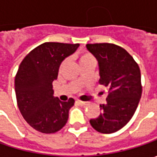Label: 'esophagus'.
<instances>
[{
	"mask_svg": "<svg viewBox=\"0 0 157 157\" xmlns=\"http://www.w3.org/2000/svg\"><path fill=\"white\" fill-rule=\"evenodd\" d=\"M76 102H77V103H78V105H88V102L87 101H81V100H77V101H76Z\"/></svg>",
	"mask_w": 157,
	"mask_h": 157,
	"instance_id": "esophagus-1",
	"label": "esophagus"
}]
</instances>
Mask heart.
I'll use <instances>...</instances> for the list:
<instances>
[{"mask_svg":"<svg viewBox=\"0 0 157 157\" xmlns=\"http://www.w3.org/2000/svg\"><path fill=\"white\" fill-rule=\"evenodd\" d=\"M90 60H94V57L90 54V53H87V52H85V53H82L81 55H80V57L78 58V62H79V64H81V63H85V62H87V61H90ZM66 63V61H63L62 64H61V66H63Z\"/></svg>","mask_w":157,"mask_h":157,"instance_id":"b5f03b06","label":"heart"}]
</instances>
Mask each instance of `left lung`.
<instances>
[{
	"label": "left lung",
	"instance_id": "1",
	"mask_svg": "<svg viewBox=\"0 0 157 157\" xmlns=\"http://www.w3.org/2000/svg\"><path fill=\"white\" fill-rule=\"evenodd\" d=\"M99 64V84L108 95L100 105V114L90 120L94 129L112 134L122 128L133 117L142 96L141 71L128 52L113 44H86Z\"/></svg>",
	"mask_w": 157,
	"mask_h": 157
}]
</instances>
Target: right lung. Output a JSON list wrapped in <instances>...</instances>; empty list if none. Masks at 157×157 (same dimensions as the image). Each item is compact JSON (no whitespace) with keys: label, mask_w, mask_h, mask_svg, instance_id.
Returning a JSON list of instances; mask_svg holds the SVG:
<instances>
[{"label":"right lung","mask_w":157,"mask_h":157,"mask_svg":"<svg viewBox=\"0 0 157 157\" xmlns=\"http://www.w3.org/2000/svg\"><path fill=\"white\" fill-rule=\"evenodd\" d=\"M79 44L44 43L21 61L15 78L18 108L34 129L52 134L66 124L72 98L61 101L53 96L52 82L57 78L60 64L76 52Z\"/></svg>","instance_id":"1"}]
</instances>
